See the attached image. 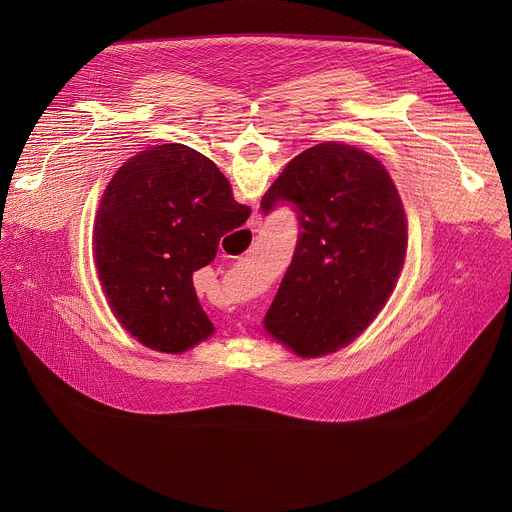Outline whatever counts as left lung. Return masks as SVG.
Returning <instances> with one entry per match:
<instances>
[{
    "label": "left lung",
    "mask_w": 512,
    "mask_h": 512,
    "mask_svg": "<svg viewBox=\"0 0 512 512\" xmlns=\"http://www.w3.org/2000/svg\"><path fill=\"white\" fill-rule=\"evenodd\" d=\"M291 206L300 235L265 330L300 356L338 350L385 306L407 251L399 192L379 160L320 143L291 160L261 210Z\"/></svg>",
    "instance_id": "left-lung-1"
}]
</instances>
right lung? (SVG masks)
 <instances>
[{"mask_svg": "<svg viewBox=\"0 0 512 512\" xmlns=\"http://www.w3.org/2000/svg\"><path fill=\"white\" fill-rule=\"evenodd\" d=\"M251 208L239 204L212 160L166 143L127 160L95 218V261L113 314L145 346L184 352L214 330L192 273Z\"/></svg>", "mask_w": 512, "mask_h": 512, "instance_id": "obj_1", "label": "right lung"}]
</instances>
